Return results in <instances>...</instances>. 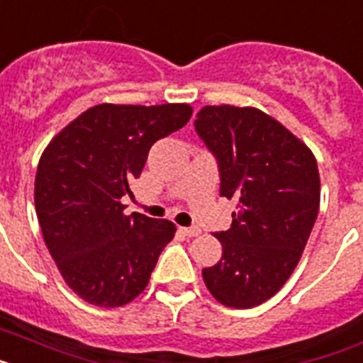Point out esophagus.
<instances>
[{"instance_id": "34e87169", "label": "esophagus", "mask_w": 363, "mask_h": 363, "mask_svg": "<svg viewBox=\"0 0 363 363\" xmlns=\"http://www.w3.org/2000/svg\"><path fill=\"white\" fill-rule=\"evenodd\" d=\"M179 230H181L184 236H188V238H194V236H199V234H201L199 227H181Z\"/></svg>"}]
</instances>
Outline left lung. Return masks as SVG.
Instances as JSON below:
<instances>
[{
	"label": "left lung",
	"mask_w": 363,
	"mask_h": 363,
	"mask_svg": "<svg viewBox=\"0 0 363 363\" xmlns=\"http://www.w3.org/2000/svg\"><path fill=\"white\" fill-rule=\"evenodd\" d=\"M196 130L219 166V194L238 201L214 236L221 260L203 269L216 299L252 308L277 294L299 264L319 212L315 157L297 136L252 106H203Z\"/></svg>",
	"instance_id": "obj_1"
}]
</instances>
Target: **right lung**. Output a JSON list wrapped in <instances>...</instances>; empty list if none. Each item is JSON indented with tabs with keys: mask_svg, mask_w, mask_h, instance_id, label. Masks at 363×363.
I'll return each instance as SVG.
<instances>
[{
	"mask_svg": "<svg viewBox=\"0 0 363 363\" xmlns=\"http://www.w3.org/2000/svg\"><path fill=\"white\" fill-rule=\"evenodd\" d=\"M190 118L186 103H101L44 149L35 179L38 223L62 279L86 303L114 308L145 290L175 225L125 216L121 197L130 194L151 145Z\"/></svg>",
	"mask_w": 363,
	"mask_h": 363,
	"instance_id": "right-lung-1",
	"label": "right lung"
}]
</instances>
